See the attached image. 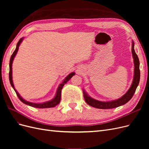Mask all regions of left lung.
Listing matches in <instances>:
<instances>
[{"label": "left lung", "mask_w": 149, "mask_h": 149, "mask_svg": "<svg viewBox=\"0 0 149 149\" xmlns=\"http://www.w3.org/2000/svg\"><path fill=\"white\" fill-rule=\"evenodd\" d=\"M132 54L134 63V74L131 86H130L127 93L118 99V100L111 101L103 102L94 100V99L91 97L89 96H88V94L86 93L84 90L83 89V96L84 100L88 104L93 107L97 108V109H107L118 107L122 105H124L125 104L127 103L129 101H130V99H131L134 96L135 92H136V90L139 83L140 76H141V74H140L139 69V60L136 52L134 50V43L133 41L132 43Z\"/></svg>", "instance_id": "left-lung-1"}]
</instances>
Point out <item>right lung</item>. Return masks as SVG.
Instances as JSON below:
<instances>
[{"label":"right lung","instance_id":"obj_1","mask_svg":"<svg viewBox=\"0 0 149 149\" xmlns=\"http://www.w3.org/2000/svg\"><path fill=\"white\" fill-rule=\"evenodd\" d=\"M24 40V38H21L19 40V41L18 42L15 51L13 52V54L10 57V63H9V80H10V83L12 87L13 88V89H14V91H15L18 97L19 98V100L25 104H26V105H29V106H30L33 107H36V108H50V107H55L56 105H58L60 102V100H61V89H62L64 85L75 74V73H74V72H73V73H71L70 74H69L68 75L66 76V77L65 78V79L63 80V81L62 83L60 84L59 86H58L55 97H54L53 100H52L51 101H47V102H42V103H33V102L26 101V100H24V99L20 96V94H19V93H18L16 91V89H15V87H14V85H13V81H12V67L13 59H14V57L15 56L18 50H19V47L20 45L21 42H22V40Z\"/></svg>","mask_w":149,"mask_h":149}]
</instances>
